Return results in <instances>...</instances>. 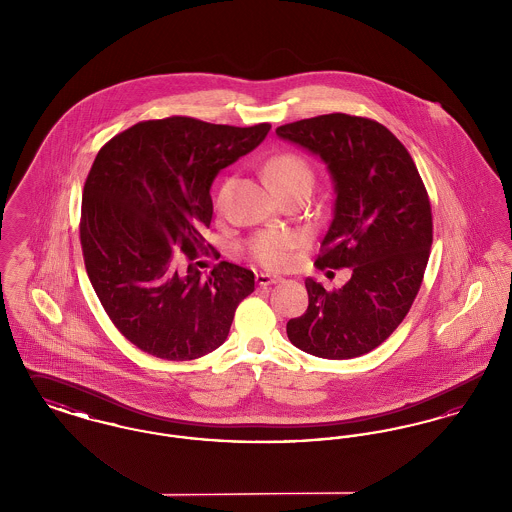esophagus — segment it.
Returning a JSON list of instances; mask_svg holds the SVG:
<instances>
[{
	"instance_id": "34e87169",
	"label": "esophagus",
	"mask_w": 512,
	"mask_h": 512,
	"mask_svg": "<svg viewBox=\"0 0 512 512\" xmlns=\"http://www.w3.org/2000/svg\"><path fill=\"white\" fill-rule=\"evenodd\" d=\"M255 280H257L259 286H272V284H278L282 278L280 276H272V274H267V272H259L255 276Z\"/></svg>"
}]
</instances>
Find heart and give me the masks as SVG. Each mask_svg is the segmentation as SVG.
Masks as SVG:
<instances>
[{
    "mask_svg": "<svg viewBox=\"0 0 512 512\" xmlns=\"http://www.w3.org/2000/svg\"><path fill=\"white\" fill-rule=\"evenodd\" d=\"M267 174L272 186L280 194H284L288 190H295V188L311 190L313 182H315V174L307 165V161H303L301 157L292 155V153L278 155V157L270 159L267 163ZM220 199H222V194H220ZM297 244H299V238L293 232L263 230L247 242V251L263 267L282 268L290 263L292 249Z\"/></svg>",
    "mask_w": 512,
    "mask_h": 512,
    "instance_id": "heart-1",
    "label": "heart"
}]
</instances>
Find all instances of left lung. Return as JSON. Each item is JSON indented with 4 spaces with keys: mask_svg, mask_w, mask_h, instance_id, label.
Segmentation results:
<instances>
[{
    "mask_svg": "<svg viewBox=\"0 0 512 512\" xmlns=\"http://www.w3.org/2000/svg\"><path fill=\"white\" fill-rule=\"evenodd\" d=\"M276 136L317 155L334 184V215L318 268H351L326 292L307 278L309 307L286 326L322 359L361 357L388 340L420 290L432 247V209L409 151L380 122L345 113L284 124Z\"/></svg>",
    "mask_w": 512,
    "mask_h": 512,
    "instance_id": "obj_1",
    "label": "left lung"
}]
</instances>
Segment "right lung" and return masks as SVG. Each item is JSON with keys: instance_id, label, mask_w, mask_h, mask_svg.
<instances>
[{"instance_id": "1", "label": "right lung", "mask_w": 512, "mask_h": 512, "mask_svg": "<svg viewBox=\"0 0 512 512\" xmlns=\"http://www.w3.org/2000/svg\"><path fill=\"white\" fill-rule=\"evenodd\" d=\"M268 130L171 117L138 122L99 149L82 195L84 265L105 313L149 355L192 361L215 351L255 290L251 270L222 261L203 276L194 259L213 219L215 176Z\"/></svg>"}]
</instances>
